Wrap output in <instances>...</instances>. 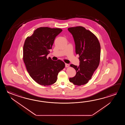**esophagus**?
Instances as JSON below:
<instances>
[{
    "instance_id": "1",
    "label": "esophagus",
    "mask_w": 125,
    "mask_h": 125,
    "mask_svg": "<svg viewBox=\"0 0 125 125\" xmlns=\"http://www.w3.org/2000/svg\"><path fill=\"white\" fill-rule=\"evenodd\" d=\"M69 64H68L65 63V67H69Z\"/></svg>"
}]
</instances>
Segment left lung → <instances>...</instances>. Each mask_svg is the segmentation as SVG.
Wrapping results in <instances>:
<instances>
[{
  "label": "left lung",
  "instance_id": "1",
  "mask_svg": "<svg viewBox=\"0 0 125 125\" xmlns=\"http://www.w3.org/2000/svg\"><path fill=\"white\" fill-rule=\"evenodd\" d=\"M75 45V53L80 56L79 66L71 64L76 71L74 77L69 78L74 85H84L92 78L98 67L101 56V46L97 38L92 32L82 26L68 29Z\"/></svg>",
  "mask_w": 125,
  "mask_h": 125
}]
</instances>
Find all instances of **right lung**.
<instances>
[{
  "instance_id": "obj_1",
  "label": "right lung",
  "mask_w": 125,
  "mask_h": 125,
  "mask_svg": "<svg viewBox=\"0 0 125 125\" xmlns=\"http://www.w3.org/2000/svg\"><path fill=\"white\" fill-rule=\"evenodd\" d=\"M60 29L40 27L27 37L23 47V60L30 76L40 85L47 86L56 82L59 72L65 67L60 60L47 59Z\"/></svg>"
}]
</instances>
